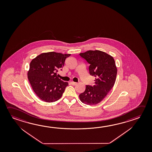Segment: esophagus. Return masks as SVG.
I'll return each instance as SVG.
<instances>
[{"label": "esophagus", "mask_w": 152, "mask_h": 152, "mask_svg": "<svg viewBox=\"0 0 152 152\" xmlns=\"http://www.w3.org/2000/svg\"><path fill=\"white\" fill-rule=\"evenodd\" d=\"M70 83H71V84H72V85H77V83L74 82H71Z\"/></svg>", "instance_id": "obj_1"}]
</instances>
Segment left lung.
Listing matches in <instances>:
<instances>
[{"label": "left lung", "mask_w": 152, "mask_h": 152, "mask_svg": "<svg viewBox=\"0 0 152 152\" xmlns=\"http://www.w3.org/2000/svg\"><path fill=\"white\" fill-rule=\"evenodd\" d=\"M80 56L90 64V74L95 77V84L93 86L86 85L85 91L79 96L80 100L88 105L98 104L114 85L117 72L114 59L99 50L86 51L80 53Z\"/></svg>", "instance_id": "8db88e82"}]
</instances>
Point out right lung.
<instances>
[{"label": "right lung", "instance_id": "1", "mask_svg": "<svg viewBox=\"0 0 152 152\" xmlns=\"http://www.w3.org/2000/svg\"><path fill=\"white\" fill-rule=\"evenodd\" d=\"M70 55L54 52L43 53L30 62L28 78L32 90L42 100L52 102L61 98L68 83L59 78L56 72L61 70L65 60Z\"/></svg>", "mask_w": 152, "mask_h": 152}]
</instances>
